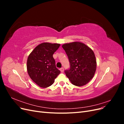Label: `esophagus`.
<instances>
[{
    "label": "esophagus",
    "instance_id": "1",
    "mask_svg": "<svg viewBox=\"0 0 124 124\" xmlns=\"http://www.w3.org/2000/svg\"><path fill=\"white\" fill-rule=\"evenodd\" d=\"M60 71H61L62 72H63V71H64V68H62H62H60Z\"/></svg>",
    "mask_w": 124,
    "mask_h": 124
}]
</instances>
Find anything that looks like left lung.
<instances>
[{"mask_svg":"<svg viewBox=\"0 0 124 124\" xmlns=\"http://www.w3.org/2000/svg\"><path fill=\"white\" fill-rule=\"evenodd\" d=\"M68 56L70 69L65 73L73 85L82 86L87 84L94 76L97 67L93 50L80 42L66 43L62 46Z\"/></svg>","mask_w":124,"mask_h":124,"instance_id":"8db88e82","label":"left lung"}]
</instances>
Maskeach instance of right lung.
<instances>
[{"label": "right lung", "instance_id": "right-lung-1", "mask_svg": "<svg viewBox=\"0 0 124 124\" xmlns=\"http://www.w3.org/2000/svg\"><path fill=\"white\" fill-rule=\"evenodd\" d=\"M60 44L44 42L37 46L29 54L27 62L29 76L35 83L41 87L52 85L61 73L55 65L53 55Z\"/></svg>", "mask_w": 124, "mask_h": 124}]
</instances>
